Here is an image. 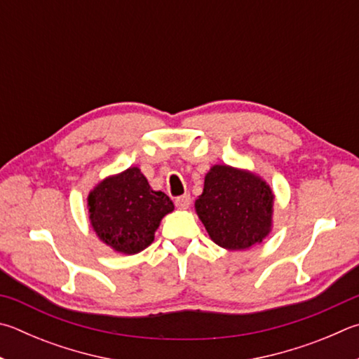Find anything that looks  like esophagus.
Here are the masks:
<instances>
[{
	"instance_id": "obj_1",
	"label": "esophagus",
	"mask_w": 359,
	"mask_h": 359,
	"mask_svg": "<svg viewBox=\"0 0 359 359\" xmlns=\"http://www.w3.org/2000/svg\"><path fill=\"white\" fill-rule=\"evenodd\" d=\"M174 202H175V207L188 208V207H190V204H191V196H190V194H184V196L175 198Z\"/></svg>"
}]
</instances>
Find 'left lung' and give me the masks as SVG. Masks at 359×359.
<instances>
[{
  "instance_id": "1",
  "label": "left lung",
  "mask_w": 359,
  "mask_h": 359,
  "mask_svg": "<svg viewBox=\"0 0 359 359\" xmlns=\"http://www.w3.org/2000/svg\"><path fill=\"white\" fill-rule=\"evenodd\" d=\"M194 207L208 236L226 250H248L262 242L271 229L270 187L242 169L213 166Z\"/></svg>"
}]
</instances>
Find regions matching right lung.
Returning a JSON list of instances; mask_svg holds the SVG:
<instances>
[{"mask_svg": "<svg viewBox=\"0 0 359 359\" xmlns=\"http://www.w3.org/2000/svg\"><path fill=\"white\" fill-rule=\"evenodd\" d=\"M88 207L97 237L123 254L151 245L161 218L174 210L169 196L154 191L138 168L100 182L89 193Z\"/></svg>", "mask_w": 359, "mask_h": 359, "instance_id": "obj_1", "label": "right lung"}]
</instances>
